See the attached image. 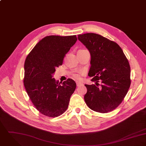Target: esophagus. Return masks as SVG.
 I'll return each instance as SVG.
<instances>
[{
    "instance_id": "esophagus-1",
    "label": "esophagus",
    "mask_w": 146,
    "mask_h": 146,
    "mask_svg": "<svg viewBox=\"0 0 146 146\" xmlns=\"http://www.w3.org/2000/svg\"><path fill=\"white\" fill-rule=\"evenodd\" d=\"M76 84H77V86L78 87L83 85V84H82V82H76Z\"/></svg>"
}]
</instances>
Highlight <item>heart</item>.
I'll return each instance as SVG.
<instances>
[{
    "mask_svg": "<svg viewBox=\"0 0 146 146\" xmlns=\"http://www.w3.org/2000/svg\"><path fill=\"white\" fill-rule=\"evenodd\" d=\"M74 77H75L76 78H77V79H79V78H80L79 76H78V75H77V74L75 75V76H74Z\"/></svg>",
    "mask_w": 146,
    "mask_h": 146,
    "instance_id": "b5f03b06",
    "label": "heart"
}]
</instances>
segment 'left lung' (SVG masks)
<instances>
[{"mask_svg": "<svg viewBox=\"0 0 146 146\" xmlns=\"http://www.w3.org/2000/svg\"><path fill=\"white\" fill-rule=\"evenodd\" d=\"M78 39L90 52L88 75L95 82V85H85L88 90L85 101L95 112H111L121 103L130 88L129 61L118 44L100 35L88 33L78 35Z\"/></svg>", "mask_w": 146, "mask_h": 146, "instance_id": "8db88e82", "label": "left lung"}]
</instances>
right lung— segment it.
<instances>
[{
    "mask_svg": "<svg viewBox=\"0 0 146 146\" xmlns=\"http://www.w3.org/2000/svg\"><path fill=\"white\" fill-rule=\"evenodd\" d=\"M77 40L76 35H49L42 39L29 54L24 64V84L36 109L50 117L68 108L76 84L68 78L62 84L53 77L65 55Z\"/></svg>",
    "mask_w": 146,
    "mask_h": 146,
    "instance_id": "1",
    "label": "right lung"
}]
</instances>
